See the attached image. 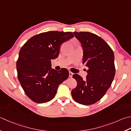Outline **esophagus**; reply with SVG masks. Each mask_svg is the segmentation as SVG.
<instances>
[{"label": "esophagus", "mask_w": 131, "mask_h": 131, "mask_svg": "<svg viewBox=\"0 0 131 131\" xmlns=\"http://www.w3.org/2000/svg\"><path fill=\"white\" fill-rule=\"evenodd\" d=\"M73 75V73H71V71H70V72H69V77H70V78H71V77H72Z\"/></svg>", "instance_id": "1"}]
</instances>
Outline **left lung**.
<instances>
[{"label":"left lung","instance_id":"left-lung-1","mask_svg":"<svg viewBox=\"0 0 131 131\" xmlns=\"http://www.w3.org/2000/svg\"><path fill=\"white\" fill-rule=\"evenodd\" d=\"M73 33L81 43L82 63L89 70L86 80L78 74L73 75L77 85L71 91V96L79 104H93L104 95L114 80V54L106 41L96 35L89 32Z\"/></svg>","mask_w":131,"mask_h":131}]
</instances>
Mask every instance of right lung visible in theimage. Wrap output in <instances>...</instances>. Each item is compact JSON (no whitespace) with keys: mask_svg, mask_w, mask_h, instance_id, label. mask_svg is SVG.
I'll list each match as a JSON object with an SVG mask.
<instances>
[{"mask_svg":"<svg viewBox=\"0 0 131 131\" xmlns=\"http://www.w3.org/2000/svg\"><path fill=\"white\" fill-rule=\"evenodd\" d=\"M74 37L71 32L49 31L32 37L20 49L16 62L17 77L25 94L37 103L54 98L58 86L69 71L52 69L51 60L58 57L60 46Z\"/></svg>","mask_w":131,"mask_h":131,"instance_id":"add662e5","label":"right lung"}]
</instances>
